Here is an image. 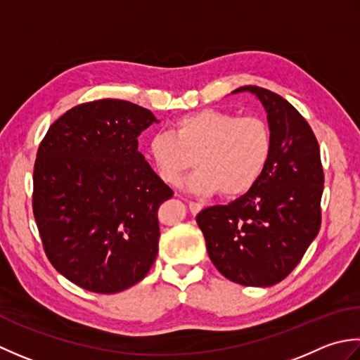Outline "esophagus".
Here are the masks:
<instances>
[{"label": "esophagus", "instance_id": "1", "mask_svg": "<svg viewBox=\"0 0 360 360\" xmlns=\"http://www.w3.org/2000/svg\"><path fill=\"white\" fill-rule=\"evenodd\" d=\"M189 211L193 212V214H199V212L202 211V205L195 203V202H189Z\"/></svg>", "mask_w": 360, "mask_h": 360}]
</instances>
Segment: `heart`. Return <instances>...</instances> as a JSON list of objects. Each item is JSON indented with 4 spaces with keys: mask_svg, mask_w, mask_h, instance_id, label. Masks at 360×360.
Wrapping results in <instances>:
<instances>
[{
    "mask_svg": "<svg viewBox=\"0 0 360 360\" xmlns=\"http://www.w3.org/2000/svg\"><path fill=\"white\" fill-rule=\"evenodd\" d=\"M272 152L267 122L205 108L175 120L169 131L149 139V157L158 177L177 186L191 167L197 166L186 186L193 193L219 194L226 199L245 194L266 167Z\"/></svg>",
    "mask_w": 360,
    "mask_h": 360,
    "instance_id": "heart-1",
    "label": "heart"
}]
</instances>
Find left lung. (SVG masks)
I'll return each mask as SVG.
<instances>
[{"instance_id":"1","label":"left lung","mask_w":360,"mask_h":360,"mask_svg":"<svg viewBox=\"0 0 360 360\" xmlns=\"http://www.w3.org/2000/svg\"><path fill=\"white\" fill-rule=\"evenodd\" d=\"M267 112L272 152L258 181L229 205L205 208L195 221L211 262L230 281L267 288L302 261L321 224L323 167L319 141L298 110L266 88L240 86Z\"/></svg>"}]
</instances>
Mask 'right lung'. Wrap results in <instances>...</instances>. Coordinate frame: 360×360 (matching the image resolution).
Wrapping results in <instances>:
<instances>
[{"label":"right lung","mask_w":360,"mask_h":360,"mask_svg":"<svg viewBox=\"0 0 360 360\" xmlns=\"http://www.w3.org/2000/svg\"><path fill=\"white\" fill-rule=\"evenodd\" d=\"M157 118L99 99L51 124L37 150L32 211L49 262L79 288L116 293L148 275L158 253L160 205L174 191L138 150Z\"/></svg>","instance_id":"1"}]
</instances>
